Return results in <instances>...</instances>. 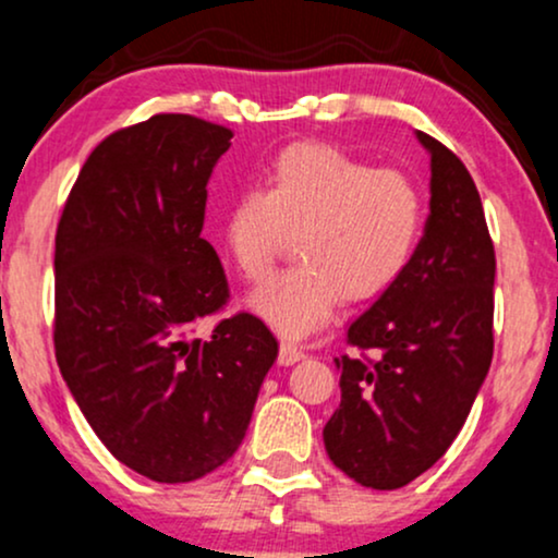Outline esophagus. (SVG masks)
I'll list each match as a JSON object with an SVG mask.
<instances>
[{
  "label": "esophagus",
  "mask_w": 558,
  "mask_h": 558,
  "mask_svg": "<svg viewBox=\"0 0 558 558\" xmlns=\"http://www.w3.org/2000/svg\"><path fill=\"white\" fill-rule=\"evenodd\" d=\"M305 352L300 347H294L290 342H281L279 344V365H294L298 360H303Z\"/></svg>",
  "instance_id": "34e87169"
}]
</instances>
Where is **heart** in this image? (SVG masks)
Here are the masks:
<instances>
[{
	"label": "heart",
	"mask_w": 558,
	"mask_h": 558,
	"mask_svg": "<svg viewBox=\"0 0 558 558\" xmlns=\"http://www.w3.org/2000/svg\"><path fill=\"white\" fill-rule=\"evenodd\" d=\"M425 225L421 187L397 169H376L342 148H284L266 190L234 195L221 216V242L247 281L268 277L294 234L300 264L266 281L251 307L284 339L329 324L339 303L378 298L402 277Z\"/></svg>",
	"instance_id": "heart-1"
}]
</instances>
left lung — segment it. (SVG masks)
I'll use <instances>...</instances> for the list:
<instances>
[{"label": "left lung", "instance_id": "obj_1", "mask_svg": "<svg viewBox=\"0 0 558 558\" xmlns=\"http://www.w3.org/2000/svg\"><path fill=\"white\" fill-rule=\"evenodd\" d=\"M430 214L389 290L347 331L342 402L324 428L329 460L365 488L395 490L447 454L494 357L496 253L468 167L436 137Z\"/></svg>", "mask_w": 558, "mask_h": 558}]
</instances>
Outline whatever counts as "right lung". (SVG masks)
<instances>
[{"mask_svg":"<svg viewBox=\"0 0 558 558\" xmlns=\"http://www.w3.org/2000/svg\"><path fill=\"white\" fill-rule=\"evenodd\" d=\"M232 130L154 114L104 137L57 225L54 352L77 408L122 464L190 483L238 451L279 344L229 300L203 240L208 180Z\"/></svg>","mask_w":558,"mask_h":558,"instance_id":"1","label":"right lung"}]
</instances>
